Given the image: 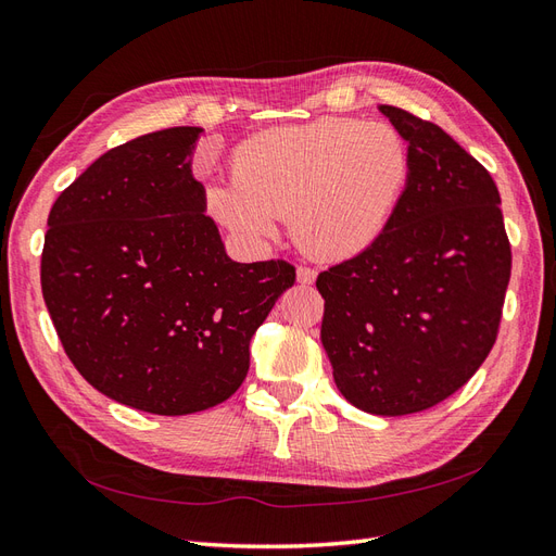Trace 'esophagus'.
I'll return each instance as SVG.
<instances>
[{
    "label": "esophagus",
    "instance_id": "34e87169",
    "mask_svg": "<svg viewBox=\"0 0 556 556\" xmlns=\"http://www.w3.org/2000/svg\"><path fill=\"white\" fill-rule=\"evenodd\" d=\"M315 268H311V266H299L296 268V280L302 282V285H313L315 282Z\"/></svg>",
    "mask_w": 556,
    "mask_h": 556
}]
</instances>
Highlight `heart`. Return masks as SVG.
Instances as JSON below:
<instances>
[{
  "instance_id": "b5f03b06",
  "label": "heart",
  "mask_w": 556,
  "mask_h": 556,
  "mask_svg": "<svg viewBox=\"0 0 556 556\" xmlns=\"http://www.w3.org/2000/svg\"><path fill=\"white\" fill-rule=\"evenodd\" d=\"M409 149L386 124L325 116L252 135L231 159L233 185L207 189L224 227L248 241L290 217L299 248L341 262L379 241L409 179Z\"/></svg>"
}]
</instances>
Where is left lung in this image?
<instances>
[{
    "instance_id": "8db88e82",
    "label": "left lung",
    "mask_w": 556,
    "mask_h": 556,
    "mask_svg": "<svg viewBox=\"0 0 556 556\" xmlns=\"http://www.w3.org/2000/svg\"><path fill=\"white\" fill-rule=\"evenodd\" d=\"M412 168L377 243L315 280L320 339L353 407L404 416L454 395L498 337L513 252L489 170L440 126L381 104Z\"/></svg>"
}]
</instances>
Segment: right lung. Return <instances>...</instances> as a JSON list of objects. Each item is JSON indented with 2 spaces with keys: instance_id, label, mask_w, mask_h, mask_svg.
Instances as JSON below:
<instances>
[{
  "instance_id": "right-lung-1",
  "label": "right lung",
  "mask_w": 556,
  "mask_h": 556,
  "mask_svg": "<svg viewBox=\"0 0 556 556\" xmlns=\"http://www.w3.org/2000/svg\"><path fill=\"white\" fill-rule=\"evenodd\" d=\"M203 128L177 126L110 149L60 193L41 252V292L81 377L126 407L185 416L231 397L250 339L294 266L238 264L191 173Z\"/></svg>"
}]
</instances>
